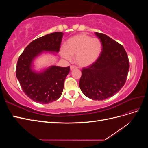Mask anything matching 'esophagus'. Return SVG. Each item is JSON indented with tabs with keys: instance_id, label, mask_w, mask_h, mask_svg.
<instances>
[{
	"instance_id": "34e87169",
	"label": "esophagus",
	"mask_w": 148,
	"mask_h": 148,
	"mask_svg": "<svg viewBox=\"0 0 148 148\" xmlns=\"http://www.w3.org/2000/svg\"><path fill=\"white\" fill-rule=\"evenodd\" d=\"M75 69H77V67H76V66H75L73 65L70 66V70H74Z\"/></svg>"
}]
</instances>
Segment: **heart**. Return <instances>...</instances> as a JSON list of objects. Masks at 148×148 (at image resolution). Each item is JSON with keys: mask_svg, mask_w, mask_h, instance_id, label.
<instances>
[{"mask_svg": "<svg viewBox=\"0 0 148 148\" xmlns=\"http://www.w3.org/2000/svg\"><path fill=\"white\" fill-rule=\"evenodd\" d=\"M100 40L86 34H81L70 38L67 41L65 49L61 50V55L64 59L71 60L75 56V60L79 66L91 65L97 60L101 52Z\"/></svg>", "mask_w": 148, "mask_h": 148, "instance_id": "1", "label": "heart"}]
</instances>
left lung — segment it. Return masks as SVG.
<instances>
[{"instance_id": "8db88e82", "label": "left lung", "mask_w": 148, "mask_h": 148, "mask_svg": "<svg viewBox=\"0 0 148 148\" xmlns=\"http://www.w3.org/2000/svg\"><path fill=\"white\" fill-rule=\"evenodd\" d=\"M102 45L97 60L82 70L79 86L86 97L102 101L118 92L126 82L130 68L124 47L104 34L95 33Z\"/></svg>"}]
</instances>
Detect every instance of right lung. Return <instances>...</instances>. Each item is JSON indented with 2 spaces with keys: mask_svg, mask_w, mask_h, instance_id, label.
<instances>
[{
  "mask_svg": "<svg viewBox=\"0 0 148 148\" xmlns=\"http://www.w3.org/2000/svg\"><path fill=\"white\" fill-rule=\"evenodd\" d=\"M64 33L46 34L29 43L17 62L16 76L25 95L31 99L46 104L62 95L70 66L51 65L40 71L34 69V62L42 53L56 56L60 50Z\"/></svg>",
  "mask_w": 148,
  "mask_h": 148,
  "instance_id": "obj_1",
  "label": "right lung"
}]
</instances>
